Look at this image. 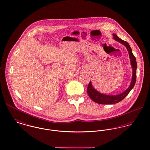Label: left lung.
Instances as JSON below:
<instances>
[{"label":"left lung","mask_w":150,"mask_h":150,"mask_svg":"<svg viewBox=\"0 0 150 150\" xmlns=\"http://www.w3.org/2000/svg\"><path fill=\"white\" fill-rule=\"evenodd\" d=\"M113 38L116 40L118 41L120 43L123 44L126 47L130 56V59L131 61V65L133 68V76H132V80L131 82V84L129 88L125 91L124 93L117 95H107L102 94L96 90H95L93 87L92 86L91 82H89L88 86L87 88V93L89 97L92 99L94 102L101 104H112L120 102L122 99H124L126 96L129 93L131 90L134 87L136 79H137V61L135 57L134 56L132 48L130 47L129 43L123 40L120 39L116 34H113Z\"/></svg>","instance_id":"obj_1"}]
</instances>
